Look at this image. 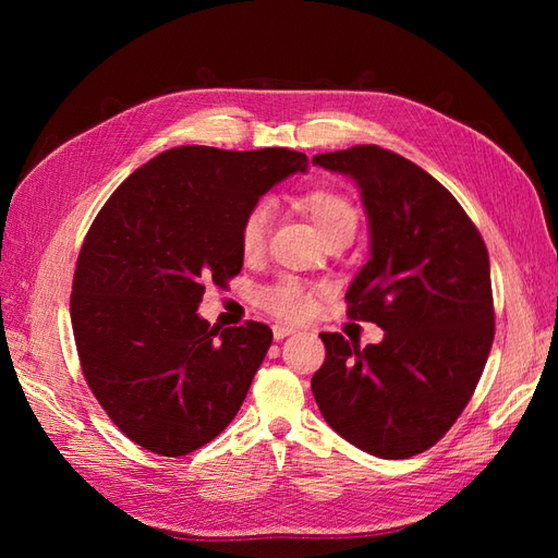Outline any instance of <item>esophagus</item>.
Segmentation results:
<instances>
[{
    "label": "esophagus",
    "mask_w": 558,
    "mask_h": 558,
    "mask_svg": "<svg viewBox=\"0 0 558 558\" xmlns=\"http://www.w3.org/2000/svg\"><path fill=\"white\" fill-rule=\"evenodd\" d=\"M293 332H295L293 326H275V340L279 342V340H283V337H289Z\"/></svg>",
    "instance_id": "obj_1"
}]
</instances>
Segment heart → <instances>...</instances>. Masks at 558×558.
I'll return each mask as SVG.
<instances>
[{
    "mask_svg": "<svg viewBox=\"0 0 558 558\" xmlns=\"http://www.w3.org/2000/svg\"><path fill=\"white\" fill-rule=\"evenodd\" d=\"M298 205L305 209L326 242L353 238L359 228L356 205L335 189H312L298 197ZM269 221H272V211L267 202H256L246 209L240 223V248L246 258L258 256L265 248ZM320 295H324V286L283 277L258 291V305L281 320H300L314 310Z\"/></svg>",
    "mask_w": 558,
    "mask_h": 558,
    "instance_id": "1",
    "label": "heart"
}]
</instances>
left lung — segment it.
Segmentation results:
<instances>
[{
  "label": "left lung",
  "instance_id": "1",
  "mask_svg": "<svg viewBox=\"0 0 558 558\" xmlns=\"http://www.w3.org/2000/svg\"><path fill=\"white\" fill-rule=\"evenodd\" d=\"M314 165L361 185L369 260L347 291V316L384 330L361 349L320 332L312 377L335 433L379 459H410L440 442L475 393L494 344L488 251L445 185L375 144L318 154Z\"/></svg>",
  "mask_w": 558,
  "mask_h": 558
}]
</instances>
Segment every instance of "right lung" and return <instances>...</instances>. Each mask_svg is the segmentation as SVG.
I'll list each match as a JSON object with an SVG mask.
<instances>
[{
	"instance_id": "right-lung-1",
	"label": "right lung",
	"mask_w": 558,
	"mask_h": 558,
	"mask_svg": "<svg viewBox=\"0 0 558 558\" xmlns=\"http://www.w3.org/2000/svg\"><path fill=\"white\" fill-rule=\"evenodd\" d=\"M307 170L289 148L179 146L134 170L81 244L72 328L83 377L134 445L185 456L240 412L272 344L258 320L197 316L205 286L240 275V223L275 183Z\"/></svg>"
}]
</instances>
